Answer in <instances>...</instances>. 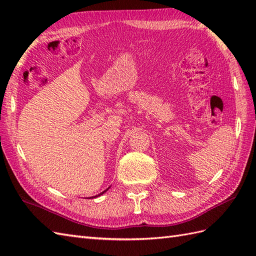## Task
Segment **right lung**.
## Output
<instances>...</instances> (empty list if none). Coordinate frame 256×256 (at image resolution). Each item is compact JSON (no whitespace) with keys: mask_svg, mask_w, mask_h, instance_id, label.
I'll use <instances>...</instances> for the list:
<instances>
[{"mask_svg":"<svg viewBox=\"0 0 256 256\" xmlns=\"http://www.w3.org/2000/svg\"><path fill=\"white\" fill-rule=\"evenodd\" d=\"M108 189H106V190H108ZM106 190H104V192H101V194H98V196H101V194H104V192H106ZM98 196H94V197H98ZM90 198H91V197H90Z\"/></svg>","mask_w":256,"mask_h":256,"instance_id":"obj_1","label":"right lung"}]
</instances>
